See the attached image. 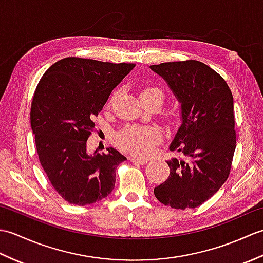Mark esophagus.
Segmentation results:
<instances>
[{"mask_svg":"<svg viewBox=\"0 0 263 263\" xmlns=\"http://www.w3.org/2000/svg\"><path fill=\"white\" fill-rule=\"evenodd\" d=\"M130 160L132 161V163H136V164H141V165H144L147 164L148 161V158H139V157H131Z\"/></svg>","mask_w":263,"mask_h":263,"instance_id":"34e87169","label":"esophagus"}]
</instances>
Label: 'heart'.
I'll return each mask as SVG.
<instances>
[{
    "instance_id": "b5f03b06",
    "label": "heart",
    "mask_w": 263,
    "mask_h": 263,
    "mask_svg": "<svg viewBox=\"0 0 263 263\" xmlns=\"http://www.w3.org/2000/svg\"><path fill=\"white\" fill-rule=\"evenodd\" d=\"M141 100L158 98L163 100L164 93L161 89L156 86H144L140 93ZM161 132L156 126H138L127 125L124 130L117 136V144L127 154L136 156L148 155L154 147V144L159 142Z\"/></svg>"
}]
</instances>
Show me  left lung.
<instances>
[{
    "label": "left lung",
    "instance_id": "obj_1",
    "mask_svg": "<svg viewBox=\"0 0 263 263\" xmlns=\"http://www.w3.org/2000/svg\"><path fill=\"white\" fill-rule=\"evenodd\" d=\"M181 104L182 124L170 146L182 154L167 161L170 176L155 197L175 209L197 208L227 180L236 148L230 87L210 66L195 60L150 65Z\"/></svg>",
    "mask_w": 263,
    "mask_h": 263
}]
</instances>
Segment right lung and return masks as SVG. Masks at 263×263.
Returning <instances> with one entry per match:
<instances>
[{
    "label": "right lung",
    "mask_w": 263,
    "mask_h": 263,
    "mask_svg": "<svg viewBox=\"0 0 263 263\" xmlns=\"http://www.w3.org/2000/svg\"><path fill=\"white\" fill-rule=\"evenodd\" d=\"M135 66L65 58L38 83L30 109L38 158L53 187L71 204H91L113 191L116 167L126 158L110 147L107 154H89L87 140L111 90Z\"/></svg>",
    "instance_id": "obj_1"
}]
</instances>
